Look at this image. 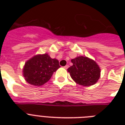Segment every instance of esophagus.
<instances>
[{
    "mask_svg": "<svg viewBox=\"0 0 125 125\" xmlns=\"http://www.w3.org/2000/svg\"><path fill=\"white\" fill-rule=\"evenodd\" d=\"M68 67H69V65H65V66L63 67V68L65 69H67L68 68Z\"/></svg>",
    "mask_w": 125,
    "mask_h": 125,
    "instance_id": "esophagus-1",
    "label": "esophagus"
}]
</instances>
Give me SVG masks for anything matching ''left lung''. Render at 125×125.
I'll list each match as a JSON object with an SVG mask.
<instances>
[{
  "mask_svg": "<svg viewBox=\"0 0 125 125\" xmlns=\"http://www.w3.org/2000/svg\"><path fill=\"white\" fill-rule=\"evenodd\" d=\"M73 65L67 69L71 77L76 83L90 86L97 82L101 76V69L95 61L86 56L71 60Z\"/></svg>",
  "mask_w": 125,
  "mask_h": 125,
  "instance_id": "left-lung-1",
  "label": "left lung"
}]
</instances>
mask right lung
Instances as JSON below:
<instances>
[{"instance_id": "1", "label": "right lung", "mask_w": 125, "mask_h": 125, "mask_svg": "<svg viewBox=\"0 0 125 125\" xmlns=\"http://www.w3.org/2000/svg\"><path fill=\"white\" fill-rule=\"evenodd\" d=\"M60 67L58 60L51 58L47 53L37 54L25 62L22 75L28 83L39 86L48 82Z\"/></svg>"}]
</instances>
